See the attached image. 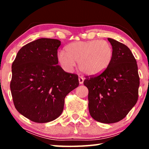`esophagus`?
<instances>
[{
	"label": "esophagus",
	"mask_w": 149,
	"mask_h": 149,
	"mask_svg": "<svg viewBox=\"0 0 149 149\" xmlns=\"http://www.w3.org/2000/svg\"><path fill=\"white\" fill-rule=\"evenodd\" d=\"M84 78L81 77V76H79V84H82L83 83H84Z\"/></svg>",
	"instance_id": "esophagus-1"
}]
</instances>
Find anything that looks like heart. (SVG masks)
<instances>
[{
    "instance_id": "obj_1",
    "label": "heart",
    "mask_w": 149,
    "mask_h": 149,
    "mask_svg": "<svg viewBox=\"0 0 149 149\" xmlns=\"http://www.w3.org/2000/svg\"><path fill=\"white\" fill-rule=\"evenodd\" d=\"M58 60L63 68L72 71L78 62L81 72L88 75H96L107 70L113 58V49L104 40H91L71 42L65 52L58 53Z\"/></svg>"
}]
</instances>
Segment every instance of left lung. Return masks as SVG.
I'll return each mask as SVG.
<instances>
[{"mask_svg": "<svg viewBox=\"0 0 149 149\" xmlns=\"http://www.w3.org/2000/svg\"><path fill=\"white\" fill-rule=\"evenodd\" d=\"M113 58L97 76L86 77L90 115L97 122L112 123L123 119L138 100L139 76L137 61L126 45L108 38Z\"/></svg>", "mask_w": 149, "mask_h": 149, "instance_id": "1", "label": "left lung"}]
</instances>
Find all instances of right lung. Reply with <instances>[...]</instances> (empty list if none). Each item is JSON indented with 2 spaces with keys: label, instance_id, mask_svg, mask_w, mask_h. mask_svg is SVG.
Instances as JSON below:
<instances>
[{
  "label": "right lung",
  "instance_id": "add662e5",
  "mask_svg": "<svg viewBox=\"0 0 149 149\" xmlns=\"http://www.w3.org/2000/svg\"><path fill=\"white\" fill-rule=\"evenodd\" d=\"M59 40L41 38L24 45L12 65L10 90L18 112L37 123L62 114L66 95L79 85L78 75L58 65Z\"/></svg>",
  "mask_w": 149,
  "mask_h": 149
}]
</instances>
